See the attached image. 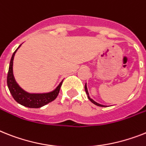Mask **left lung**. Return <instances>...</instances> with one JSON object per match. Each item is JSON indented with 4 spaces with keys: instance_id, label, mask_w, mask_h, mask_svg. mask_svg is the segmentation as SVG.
Masks as SVG:
<instances>
[{
    "instance_id": "8db88e82",
    "label": "left lung",
    "mask_w": 146,
    "mask_h": 146,
    "mask_svg": "<svg viewBox=\"0 0 146 146\" xmlns=\"http://www.w3.org/2000/svg\"><path fill=\"white\" fill-rule=\"evenodd\" d=\"M85 91H86V94H87V96H88V98H89V99L90 100V102H92V103H93L94 104H96V105H97V106H99V107H107V106L102 105V104H100L97 103V102H95V101H94V100H92V98H90V96H89V92H88L87 87H86V84H85Z\"/></svg>"
}]
</instances>
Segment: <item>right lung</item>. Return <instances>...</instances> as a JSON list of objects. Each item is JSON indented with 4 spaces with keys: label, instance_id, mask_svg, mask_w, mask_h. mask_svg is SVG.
<instances>
[{
    "label": "right lung",
    "instance_id": "1",
    "mask_svg": "<svg viewBox=\"0 0 146 146\" xmlns=\"http://www.w3.org/2000/svg\"><path fill=\"white\" fill-rule=\"evenodd\" d=\"M21 45H19V47ZM18 48L13 53V56L11 57L10 62H9V71L7 74V86L9 88V92L13 97V98L17 102L21 105L30 108H39L43 106L46 105L47 104L50 103L55 100L60 92V87L62 86V81L59 84V86L52 92L48 93L42 94H31L25 92L15 82L13 72V65L14 56Z\"/></svg>",
    "mask_w": 146,
    "mask_h": 146
}]
</instances>
